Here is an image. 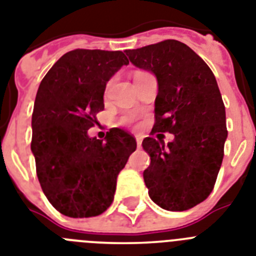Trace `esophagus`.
Returning <instances> with one entry per match:
<instances>
[{"label":"esophagus","instance_id":"obj_1","mask_svg":"<svg viewBox=\"0 0 256 256\" xmlns=\"http://www.w3.org/2000/svg\"><path fill=\"white\" fill-rule=\"evenodd\" d=\"M135 139H136V146H138V147L140 148L142 140H143V138H142V135H135Z\"/></svg>","mask_w":256,"mask_h":256}]
</instances>
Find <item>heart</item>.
I'll return each instance as SVG.
<instances>
[{
  "mask_svg": "<svg viewBox=\"0 0 256 256\" xmlns=\"http://www.w3.org/2000/svg\"><path fill=\"white\" fill-rule=\"evenodd\" d=\"M136 74H138V72H136ZM110 84H112V82H109V84H108V88H109V87H110Z\"/></svg>",
  "mask_w": 256,
  "mask_h": 256,
  "instance_id": "b5f03b06",
  "label": "heart"
}]
</instances>
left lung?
Wrapping results in <instances>:
<instances>
[{"label": "left lung", "mask_w": 256, "mask_h": 256, "mask_svg": "<svg viewBox=\"0 0 256 256\" xmlns=\"http://www.w3.org/2000/svg\"><path fill=\"white\" fill-rule=\"evenodd\" d=\"M126 54L158 79L152 132L174 135L168 146L150 136L142 143L151 158L143 172L148 194L166 211H186L211 194L224 158L226 117L218 82L207 64L177 40Z\"/></svg>", "instance_id": "obj_1"}]
</instances>
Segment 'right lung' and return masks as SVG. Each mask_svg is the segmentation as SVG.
Returning <instances> with one entry per match:
<instances>
[{"instance_id": "1", "label": "right lung", "mask_w": 256, "mask_h": 256, "mask_svg": "<svg viewBox=\"0 0 256 256\" xmlns=\"http://www.w3.org/2000/svg\"><path fill=\"white\" fill-rule=\"evenodd\" d=\"M124 65L128 60L120 50L75 49L38 86L31 151L42 192L68 218H92L108 210L118 173L136 148L135 138L121 128H110L104 140L87 132L104 109L106 83Z\"/></svg>"}]
</instances>
